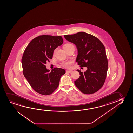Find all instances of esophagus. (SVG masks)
<instances>
[{
    "instance_id": "esophagus-1",
    "label": "esophagus",
    "mask_w": 133,
    "mask_h": 133,
    "mask_svg": "<svg viewBox=\"0 0 133 133\" xmlns=\"http://www.w3.org/2000/svg\"><path fill=\"white\" fill-rule=\"evenodd\" d=\"M66 72L67 73H71L72 72V71L67 70V71H66Z\"/></svg>"
}]
</instances>
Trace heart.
<instances>
[{
  "label": "heart",
  "instance_id": "heart-1",
  "mask_svg": "<svg viewBox=\"0 0 133 133\" xmlns=\"http://www.w3.org/2000/svg\"><path fill=\"white\" fill-rule=\"evenodd\" d=\"M70 45H72V44H65L64 46H63V49H64L65 48L67 47V46ZM55 51L56 49H55L54 51V54L55 53ZM72 65V62H71V61L66 62H64L62 63V66L63 67L66 68H70L71 67Z\"/></svg>",
  "mask_w": 133,
  "mask_h": 133
}]
</instances>
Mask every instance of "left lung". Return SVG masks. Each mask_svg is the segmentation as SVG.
Instances as JSON below:
<instances>
[{"label":"left lung","instance_id":"8db88e82","mask_svg":"<svg viewBox=\"0 0 133 133\" xmlns=\"http://www.w3.org/2000/svg\"><path fill=\"white\" fill-rule=\"evenodd\" d=\"M64 36L76 46L78 65L87 67L84 72L77 70L80 76L75 81V85L84 94L97 92L104 84L108 71V61L104 46L97 37L85 32Z\"/></svg>","mask_w":133,"mask_h":133}]
</instances>
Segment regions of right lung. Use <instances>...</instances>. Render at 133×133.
Here are the masks:
<instances>
[{"label":"right lung","mask_w":133,"mask_h":133,"mask_svg":"<svg viewBox=\"0 0 133 133\" xmlns=\"http://www.w3.org/2000/svg\"><path fill=\"white\" fill-rule=\"evenodd\" d=\"M61 36L39 35L33 39L24 51L22 59L23 73L36 92L43 95L52 94L59 86L63 69L55 67L50 72L45 65L52 59L54 51L62 44Z\"/></svg>","instance_id":"obj_1"}]
</instances>
